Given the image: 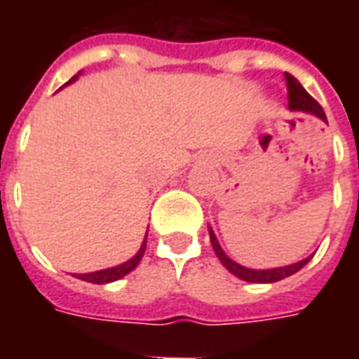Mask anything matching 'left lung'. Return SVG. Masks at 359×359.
<instances>
[{"label":"left lung","mask_w":359,"mask_h":359,"mask_svg":"<svg viewBox=\"0 0 359 359\" xmlns=\"http://www.w3.org/2000/svg\"><path fill=\"white\" fill-rule=\"evenodd\" d=\"M286 79V90H288V107L294 111H308V113H313L317 117H321L323 121H327L325 117V111L323 107L319 105V103L311 97V95L304 90L300 82L294 79L292 74L285 73ZM210 238H211V246L215 250V254L221 259V264L225 265L226 269L231 271L233 275H236L242 280H248V283H277V280H283V278L290 277L294 273H298V271L304 267V265L308 264L311 256L306 257V259H302L298 264L294 265H286V267H277V269H264V271H256V269H248V267H242L236 262H233L231 257L226 256L223 248L219 246L217 238H215V234L210 229Z\"/></svg>","instance_id":"8db88e82"}]
</instances>
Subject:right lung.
I'll return each instance as SVG.
<instances>
[{
    "label": "right lung",
    "instance_id": "right-lung-1",
    "mask_svg": "<svg viewBox=\"0 0 359 359\" xmlns=\"http://www.w3.org/2000/svg\"><path fill=\"white\" fill-rule=\"evenodd\" d=\"M73 81H76V76H73V79L67 82V84H71ZM146 236H148V233H146ZM144 252H146V238H144V242H142L138 254H136L133 259H128L126 264L117 265V267H111V269H102V271H94V273H86V275H79V278L86 280V283H94V285H105V283L118 280V278H123L125 275H128V273H130V271H133L136 265L140 264Z\"/></svg>",
    "mask_w": 359,
    "mask_h": 359
}]
</instances>
